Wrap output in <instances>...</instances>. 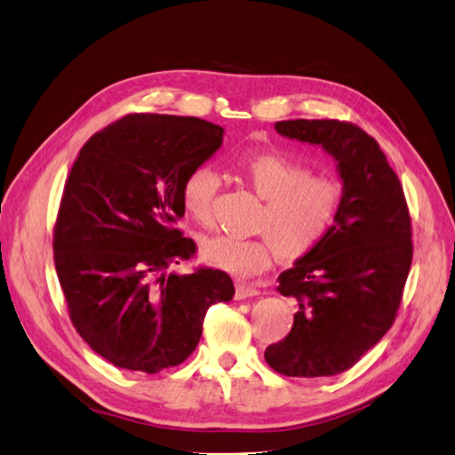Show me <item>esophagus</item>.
<instances>
[{
  "label": "esophagus",
  "mask_w": 455,
  "mask_h": 455,
  "mask_svg": "<svg viewBox=\"0 0 455 455\" xmlns=\"http://www.w3.org/2000/svg\"><path fill=\"white\" fill-rule=\"evenodd\" d=\"M259 292H258V288L255 286H250V284H246V283H236V299H246V298H253V296H258Z\"/></svg>",
  "instance_id": "obj_1"
}]
</instances>
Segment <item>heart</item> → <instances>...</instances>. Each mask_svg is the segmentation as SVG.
<instances>
[{"mask_svg":"<svg viewBox=\"0 0 455 455\" xmlns=\"http://www.w3.org/2000/svg\"><path fill=\"white\" fill-rule=\"evenodd\" d=\"M238 172L265 202L255 225L263 236L207 238L202 243L204 261L235 276L250 278L269 269L275 251L284 261H298L319 248L339 215L342 202L339 184L311 174L307 167L283 154L250 156L240 163ZM219 188L220 177L213 167L192 169L180 188L184 212L200 225H209Z\"/></svg>","mask_w":455,"mask_h":455,"instance_id":"obj_1","label":"heart"}]
</instances>
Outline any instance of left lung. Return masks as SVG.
Returning a JSON list of instances; mask_svg holds the SVG:
<instances>
[{
	"mask_svg": "<svg viewBox=\"0 0 455 455\" xmlns=\"http://www.w3.org/2000/svg\"><path fill=\"white\" fill-rule=\"evenodd\" d=\"M275 131L327 151L342 202L319 248L278 276V292L296 298L298 311L265 359L286 377L339 375L392 327L413 258L410 212L387 156L359 126L294 119Z\"/></svg>",
	"mask_w": 455,
	"mask_h": 455,
	"instance_id": "left-lung-1",
	"label": "left lung"
}]
</instances>
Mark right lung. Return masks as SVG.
Masks as SVG:
<instances>
[{"label": "right lung", "mask_w": 455, "mask_h": 455, "mask_svg": "<svg viewBox=\"0 0 455 455\" xmlns=\"http://www.w3.org/2000/svg\"><path fill=\"white\" fill-rule=\"evenodd\" d=\"M223 134L196 116L126 115L80 149L55 223V269L75 329L115 367L154 375L180 365L207 309L235 296L223 271H172L196 251L172 227L182 182Z\"/></svg>", "instance_id": "add662e5"}]
</instances>
